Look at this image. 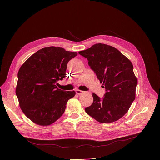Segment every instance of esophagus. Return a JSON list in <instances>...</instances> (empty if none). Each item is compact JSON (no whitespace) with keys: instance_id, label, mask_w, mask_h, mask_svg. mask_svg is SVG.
I'll return each instance as SVG.
<instances>
[{"instance_id":"obj_1","label":"esophagus","mask_w":160,"mask_h":160,"mask_svg":"<svg viewBox=\"0 0 160 160\" xmlns=\"http://www.w3.org/2000/svg\"><path fill=\"white\" fill-rule=\"evenodd\" d=\"M75 92H76V94H78V95H80V94H83V91L77 89V90H75Z\"/></svg>"}]
</instances>
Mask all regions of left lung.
Wrapping results in <instances>:
<instances>
[{"label":"left lung","mask_w":160,"mask_h":160,"mask_svg":"<svg viewBox=\"0 0 160 160\" xmlns=\"http://www.w3.org/2000/svg\"><path fill=\"white\" fill-rule=\"evenodd\" d=\"M88 61V65L106 88L101 99L92 94V104L85 112L100 123L116 122L128 111L135 98L137 79L132 62L111 45L96 43L78 52Z\"/></svg>","instance_id":"1"}]
</instances>
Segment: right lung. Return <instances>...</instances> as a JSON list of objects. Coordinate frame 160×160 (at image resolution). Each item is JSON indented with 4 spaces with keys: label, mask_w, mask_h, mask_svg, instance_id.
Instances as JSON below:
<instances>
[{
    "label": "right lung",
    "mask_w": 160,
    "mask_h": 160,
    "mask_svg": "<svg viewBox=\"0 0 160 160\" xmlns=\"http://www.w3.org/2000/svg\"><path fill=\"white\" fill-rule=\"evenodd\" d=\"M57 47L41 49L20 67L16 94L23 113L32 122L48 126L57 121L75 92L58 88L59 80L66 77L67 64L77 55Z\"/></svg>",
    "instance_id": "obj_1"
}]
</instances>
